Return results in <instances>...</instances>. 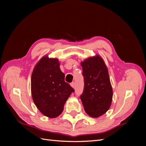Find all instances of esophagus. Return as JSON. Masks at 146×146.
I'll use <instances>...</instances> for the list:
<instances>
[{
  "label": "esophagus",
  "mask_w": 146,
  "mask_h": 146,
  "mask_svg": "<svg viewBox=\"0 0 146 146\" xmlns=\"http://www.w3.org/2000/svg\"><path fill=\"white\" fill-rule=\"evenodd\" d=\"M70 86H71L73 88H75V82H72L70 84Z\"/></svg>",
  "instance_id": "obj_1"
}]
</instances>
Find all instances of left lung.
Wrapping results in <instances>:
<instances>
[{
    "label": "left lung",
    "mask_w": 146,
    "mask_h": 146,
    "mask_svg": "<svg viewBox=\"0 0 146 146\" xmlns=\"http://www.w3.org/2000/svg\"><path fill=\"white\" fill-rule=\"evenodd\" d=\"M84 77V90L80 99L86 113L98 117L109 110L113 99V89L108 68L99 55L81 62Z\"/></svg>",
    "instance_id": "obj_1"
}]
</instances>
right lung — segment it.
I'll return each instance as SVG.
<instances>
[{"label": "right lung", "instance_id": "1", "mask_svg": "<svg viewBox=\"0 0 146 146\" xmlns=\"http://www.w3.org/2000/svg\"><path fill=\"white\" fill-rule=\"evenodd\" d=\"M58 59L45 55L38 61L31 77V92L37 108L49 118L58 117L74 90L64 82Z\"/></svg>", "mask_w": 146, "mask_h": 146}]
</instances>
